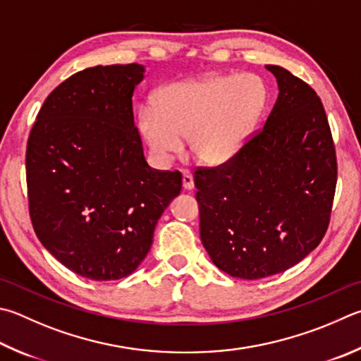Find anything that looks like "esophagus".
Returning a JSON list of instances; mask_svg holds the SVG:
<instances>
[{
	"label": "esophagus",
	"mask_w": 361,
	"mask_h": 361,
	"mask_svg": "<svg viewBox=\"0 0 361 361\" xmlns=\"http://www.w3.org/2000/svg\"><path fill=\"white\" fill-rule=\"evenodd\" d=\"M183 188L188 189V191H191L194 188V176L188 170H183Z\"/></svg>",
	"instance_id": "1"
}]
</instances>
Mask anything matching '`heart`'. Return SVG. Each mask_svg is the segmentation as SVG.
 Listing matches in <instances>:
<instances>
[{
  "label": "heart",
  "mask_w": 361,
  "mask_h": 361,
  "mask_svg": "<svg viewBox=\"0 0 361 361\" xmlns=\"http://www.w3.org/2000/svg\"><path fill=\"white\" fill-rule=\"evenodd\" d=\"M265 106L267 88L254 74L176 82L140 109L139 129L159 158L180 153L189 137L195 159L221 166L245 148Z\"/></svg>",
  "instance_id": "1"
}]
</instances>
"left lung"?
I'll list each match as a JSON object with an SVG mask.
<instances>
[{
    "label": "left lung",
    "mask_w": 361,
    "mask_h": 361,
    "mask_svg": "<svg viewBox=\"0 0 361 361\" xmlns=\"http://www.w3.org/2000/svg\"><path fill=\"white\" fill-rule=\"evenodd\" d=\"M278 99L245 148L197 169L200 238L233 278L262 279L303 260L322 241L336 189V153L319 96L289 71L268 64Z\"/></svg>",
    "instance_id": "obj_1"
}]
</instances>
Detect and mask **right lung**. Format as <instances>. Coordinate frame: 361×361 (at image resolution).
I'll return each instance as SVG.
<instances>
[{
  "label": "right lung",
  "mask_w": 361,
  "mask_h": 361,
  "mask_svg": "<svg viewBox=\"0 0 361 361\" xmlns=\"http://www.w3.org/2000/svg\"><path fill=\"white\" fill-rule=\"evenodd\" d=\"M142 64L77 72L39 110L26 147L30 216L44 247L78 276L115 281L147 257L181 173L148 166L134 124Z\"/></svg>",
  "instance_id": "1"
}]
</instances>
